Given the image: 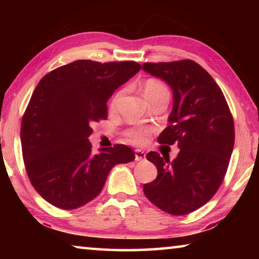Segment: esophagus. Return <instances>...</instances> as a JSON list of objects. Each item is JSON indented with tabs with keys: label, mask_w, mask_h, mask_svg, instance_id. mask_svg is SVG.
I'll return each mask as SVG.
<instances>
[{
	"label": "esophagus",
	"mask_w": 259,
	"mask_h": 259,
	"mask_svg": "<svg viewBox=\"0 0 259 259\" xmlns=\"http://www.w3.org/2000/svg\"><path fill=\"white\" fill-rule=\"evenodd\" d=\"M146 159V153L142 150H136L135 151V160L136 161H142Z\"/></svg>",
	"instance_id": "1"
}]
</instances>
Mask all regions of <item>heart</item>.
Instances as JSON below:
<instances>
[{"instance_id": "obj_1", "label": "heart", "mask_w": 259, "mask_h": 259, "mask_svg": "<svg viewBox=\"0 0 259 259\" xmlns=\"http://www.w3.org/2000/svg\"><path fill=\"white\" fill-rule=\"evenodd\" d=\"M144 93H145L146 98L153 97V96L168 93V89L163 84V83L157 80H148L144 87ZM120 97V94H117L114 99L112 100V107L115 106L117 99ZM151 131L143 128V126H136V128H131L125 133V136L128 137L131 143L136 144V145H144L147 142L148 136H150Z\"/></svg>"}]
</instances>
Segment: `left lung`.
I'll return each instance as SVG.
<instances>
[{"instance_id":"obj_1","label":"left lung","mask_w":259,"mask_h":259,"mask_svg":"<svg viewBox=\"0 0 259 259\" xmlns=\"http://www.w3.org/2000/svg\"><path fill=\"white\" fill-rule=\"evenodd\" d=\"M143 69L171 88L170 124L157 142L177 143L181 150L171 162L156 152L147 153L157 176L144 185V193L165 212L190 213L212 198L225 177L234 147L233 116L221 88L195 61L145 63Z\"/></svg>"}]
</instances>
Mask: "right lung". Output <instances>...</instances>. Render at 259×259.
I'll list each match as a JSON object with an SVG mask.
<instances>
[{
	"label": "right lung",
	"instance_id": "1",
	"mask_svg": "<svg viewBox=\"0 0 259 259\" xmlns=\"http://www.w3.org/2000/svg\"><path fill=\"white\" fill-rule=\"evenodd\" d=\"M136 61L76 60L41 78L21 121L23 157L33 187L57 208L82 207L102 192L114 165L135 160L116 144L93 152L91 123L107 119V100L140 71Z\"/></svg>",
	"mask_w": 259,
	"mask_h": 259
}]
</instances>
